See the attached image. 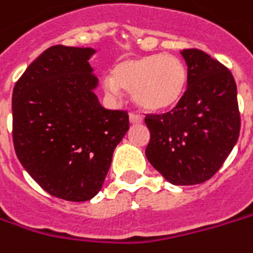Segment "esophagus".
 <instances>
[{"label":"esophagus","instance_id":"1","mask_svg":"<svg viewBox=\"0 0 253 253\" xmlns=\"http://www.w3.org/2000/svg\"><path fill=\"white\" fill-rule=\"evenodd\" d=\"M129 122L132 125H138V124H142V117L138 115V114H129Z\"/></svg>","mask_w":253,"mask_h":253}]
</instances>
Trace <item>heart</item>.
Instances as JSON below:
<instances>
[{
  "label": "heart",
  "instance_id": "1",
  "mask_svg": "<svg viewBox=\"0 0 253 253\" xmlns=\"http://www.w3.org/2000/svg\"><path fill=\"white\" fill-rule=\"evenodd\" d=\"M188 81L182 59L151 54L118 59L111 67V75L102 78V86L111 96H120L122 89L132 92L133 102L142 111L164 112L182 101Z\"/></svg>",
  "mask_w": 253,
  "mask_h": 253
}]
</instances>
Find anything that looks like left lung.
Masks as SVG:
<instances>
[{"instance_id":"obj_1","label":"left lung","mask_w":253,"mask_h":253,"mask_svg":"<svg viewBox=\"0 0 253 253\" xmlns=\"http://www.w3.org/2000/svg\"><path fill=\"white\" fill-rule=\"evenodd\" d=\"M188 89L164 115H148L151 132L145 155L172 185L208 181L228 158L239 138L241 118L231 71L201 49H182Z\"/></svg>"}]
</instances>
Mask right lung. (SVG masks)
Returning a JSON list of instances; mask_svg holds the SVG:
<instances>
[{
	"label": "right lung",
	"instance_id": "obj_1",
	"mask_svg": "<svg viewBox=\"0 0 253 253\" xmlns=\"http://www.w3.org/2000/svg\"><path fill=\"white\" fill-rule=\"evenodd\" d=\"M94 48L54 45L12 92V139L21 165L44 191L65 201L94 198L114 149L129 129L125 111L101 105L89 65Z\"/></svg>",
	"mask_w": 253,
	"mask_h": 253
}]
</instances>
